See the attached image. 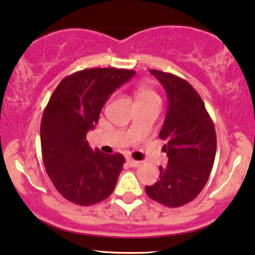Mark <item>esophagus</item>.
Returning <instances> with one entry per match:
<instances>
[{"label": "esophagus", "mask_w": 255, "mask_h": 255, "mask_svg": "<svg viewBox=\"0 0 255 255\" xmlns=\"http://www.w3.org/2000/svg\"><path fill=\"white\" fill-rule=\"evenodd\" d=\"M127 162L130 165L131 167H139L141 165V161L134 160V159H131V158H127Z\"/></svg>", "instance_id": "34e87169"}]
</instances>
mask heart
Masks as SVG:
<instances>
[{"label":"heart","mask_w":255,"mask_h":255,"mask_svg":"<svg viewBox=\"0 0 255 255\" xmlns=\"http://www.w3.org/2000/svg\"><path fill=\"white\" fill-rule=\"evenodd\" d=\"M134 95H135V98L139 104L149 102V101L159 100L157 93L153 89L147 87V85H139V87H136Z\"/></svg>","instance_id":"b5f03b06"}]
</instances>
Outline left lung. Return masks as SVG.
Returning a JSON list of instances; mask_svg holds the SVG:
<instances>
[{
    "instance_id": "left-lung-1",
    "label": "left lung",
    "mask_w": 255,
    "mask_h": 255,
    "mask_svg": "<svg viewBox=\"0 0 255 255\" xmlns=\"http://www.w3.org/2000/svg\"><path fill=\"white\" fill-rule=\"evenodd\" d=\"M166 91L168 108L159 137L168 162L160 168V179L146 186L153 201L170 208L191 202L208 182L216 154L213 121L197 91L172 73L151 70Z\"/></svg>"
}]
</instances>
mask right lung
Instances as JSON below:
<instances>
[{
    "label": "right lung",
    "instance_id": "add662e5",
    "mask_svg": "<svg viewBox=\"0 0 255 255\" xmlns=\"http://www.w3.org/2000/svg\"><path fill=\"white\" fill-rule=\"evenodd\" d=\"M133 70L85 69L67 76L53 91L40 127L42 160L51 182L67 201L91 205L109 197L124 167L121 153L93 151L87 133L116 89Z\"/></svg>",
    "mask_w": 255,
    "mask_h": 255
}]
</instances>
